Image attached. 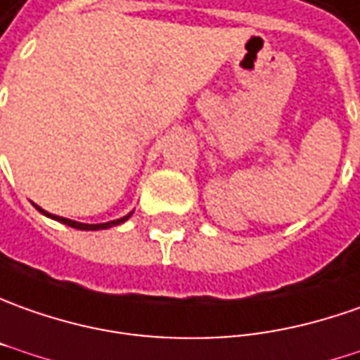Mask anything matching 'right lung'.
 <instances>
[{
	"label": "right lung",
	"mask_w": 360,
	"mask_h": 360,
	"mask_svg": "<svg viewBox=\"0 0 360 360\" xmlns=\"http://www.w3.org/2000/svg\"><path fill=\"white\" fill-rule=\"evenodd\" d=\"M35 208L39 210L41 214H45L47 218L51 219H57V221H61V224H67V226H71L75 230H84V231H96V230H107V228H112V226H118V224H122V221H127V219L132 216V212L127 214L124 218L120 219H112V221H105V224H83V221H75V219H69V218H61V216H53L49 212H45L43 208H39L37 204H33Z\"/></svg>",
	"instance_id": "add662e5"
}]
</instances>
